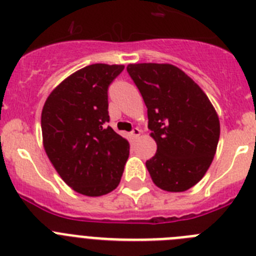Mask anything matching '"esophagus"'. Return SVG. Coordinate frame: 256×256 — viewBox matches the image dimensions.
<instances>
[{"label": "esophagus", "mask_w": 256, "mask_h": 256, "mask_svg": "<svg viewBox=\"0 0 256 256\" xmlns=\"http://www.w3.org/2000/svg\"><path fill=\"white\" fill-rule=\"evenodd\" d=\"M130 136H132V138H138L140 136H141V130L138 128H133V130L130 132Z\"/></svg>", "instance_id": "obj_1"}]
</instances>
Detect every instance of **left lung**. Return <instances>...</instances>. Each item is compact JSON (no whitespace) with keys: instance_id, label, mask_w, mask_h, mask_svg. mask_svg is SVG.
Here are the masks:
<instances>
[{"instance_id":"obj_1","label":"left lung","mask_w":256,"mask_h":256,"mask_svg":"<svg viewBox=\"0 0 256 256\" xmlns=\"http://www.w3.org/2000/svg\"><path fill=\"white\" fill-rule=\"evenodd\" d=\"M148 108V130L158 150L146 168L159 188L183 192L204 177L218 146L220 124L204 91L172 64H130Z\"/></svg>"}]
</instances>
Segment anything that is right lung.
<instances>
[{
    "mask_svg": "<svg viewBox=\"0 0 256 256\" xmlns=\"http://www.w3.org/2000/svg\"><path fill=\"white\" fill-rule=\"evenodd\" d=\"M123 69L88 65L64 79L42 108L44 151L62 180L82 195L116 188L130 156L128 141L108 126V88Z\"/></svg>",
    "mask_w": 256,
    "mask_h": 256,
    "instance_id": "1",
    "label": "right lung"
}]
</instances>
